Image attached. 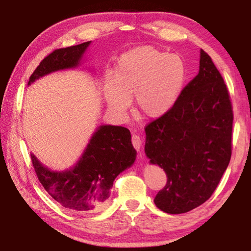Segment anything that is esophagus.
I'll return each mask as SVG.
<instances>
[{"mask_svg":"<svg viewBox=\"0 0 251 251\" xmlns=\"http://www.w3.org/2000/svg\"><path fill=\"white\" fill-rule=\"evenodd\" d=\"M131 143H133V146L134 148L137 151H141V147H142V138L139 137L138 135H133L131 136Z\"/></svg>","mask_w":251,"mask_h":251,"instance_id":"34e87169","label":"esophagus"}]
</instances>
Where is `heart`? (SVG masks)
Returning a JSON list of instances; mask_svg holds the SVG:
<instances>
[{
    "instance_id": "b5f03b06",
    "label": "heart",
    "mask_w": 251,
    "mask_h": 251,
    "mask_svg": "<svg viewBox=\"0 0 251 251\" xmlns=\"http://www.w3.org/2000/svg\"><path fill=\"white\" fill-rule=\"evenodd\" d=\"M186 80L187 66L179 55L143 45L121 55L101 92L108 109L117 116L124 115L134 97L139 115L158 120L176 105Z\"/></svg>"
}]
</instances>
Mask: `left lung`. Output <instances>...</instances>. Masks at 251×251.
Segmentation results:
<instances>
[{
    "label": "left lung",
    "mask_w": 251,
    "mask_h": 251,
    "mask_svg": "<svg viewBox=\"0 0 251 251\" xmlns=\"http://www.w3.org/2000/svg\"><path fill=\"white\" fill-rule=\"evenodd\" d=\"M232 109L228 90L209 55L167 115L146 126L145 154L167 175L154 199L167 214H184L209 199L231 157Z\"/></svg>",
    "instance_id": "1"
}]
</instances>
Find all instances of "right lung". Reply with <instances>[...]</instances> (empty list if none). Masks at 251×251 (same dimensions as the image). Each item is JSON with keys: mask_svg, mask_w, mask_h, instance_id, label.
Segmentation results:
<instances>
[{"mask_svg": "<svg viewBox=\"0 0 251 251\" xmlns=\"http://www.w3.org/2000/svg\"><path fill=\"white\" fill-rule=\"evenodd\" d=\"M91 43L54 50L33 72L28 86L54 72L83 65ZM136 156L137 151L126 127L100 125L76 164L65 171H52L34 154L31 158L40 182L59 205L77 212H93L106 205L115 178L133 166Z\"/></svg>", "mask_w": 251, "mask_h": 251, "instance_id": "obj_1", "label": "right lung"}]
</instances>
